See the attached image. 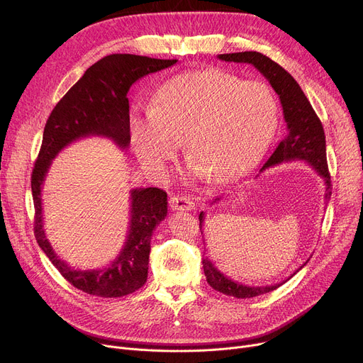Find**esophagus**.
<instances>
[{
    "instance_id": "1",
    "label": "esophagus",
    "mask_w": 363,
    "mask_h": 363,
    "mask_svg": "<svg viewBox=\"0 0 363 363\" xmlns=\"http://www.w3.org/2000/svg\"><path fill=\"white\" fill-rule=\"evenodd\" d=\"M169 207L175 211H191L195 210L196 204L186 195H172L169 200Z\"/></svg>"
}]
</instances>
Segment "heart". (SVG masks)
<instances>
[{
    "mask_svg": "<svg viewBox=\"0 0 363 363\" xmlns=\"http://www.w3.org/2000/svg\"><path fill=\"white\" fill-rule=\"evenodd\" d=\"M279 118L274 89L220 69L178 75L156 95L155 107L131 117V140L143 167L160 175L185 140L191 174L232 179L267 150Z\"/></svg>",
    "mask_w": 363,
    "mask_h": 363,
    "instance_id": "1",
    "label": "heart"
}]
</instances>
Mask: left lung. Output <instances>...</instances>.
<instances>
[{"instance_id":"1","label":"left lung","mask_w":363,"mask_h":363,"mask_svg":"<svg viewBox=\"0 0 363 363\" xmlns=\"http://www.w3.org/2000/svg\"><path fill=\"white\" fill-rule=\"evenodd\" d=\"M220 60L230 62V63H249L255 67L263 77H265L274 91L278 94L279 101L284 111V120L286 123V135L281 140V143L275 147V150L269 155V157L262 164L259 169V174L268 168L277 167V164L301 160L308 163L310 167L317 172L318 177L323 178L325 185L324 200L325 206L330 201L332 196V182H330V174H328L327 168V159H325V136L324 130L321 125L320 118L317 117L315 111L313 110L308 98L303 92L301 86L296 82L282 67L269 59L268 56L262 55L259 52H238V53H224L217 56ZM256 174L255 178L259 177ZM220 199L217 196L213 200L211 204L217 203ZM206 214L204 211L200 213V230L203 235V224H204ZM310 259H307L308 262ZM306 262V263H307ZM301 265L291 277H288L285 281L274 285H245L238 281L230 279L223 272H220L211 259L206 255L203 256V268L207 278V282L210 286H213L216 291L228 295L236 296V298H252V296H257L262 294L271 292L285 284L288 279H291L296 272L306 267Z\"/></svg>"}]
</instances>
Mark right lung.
Listing matches in <instances>:
<instances>
[{"label":"right lung","mask_w":363,"mask_h":363,"mask_svg":"<svg viewBox=\"0 0 363 363\" xmlns=\"http://www.w3.org/2000/svg\"><path fill=\"white\" fill-rule=\"evenodd\" d=\"M177 59L114 53L92 67L67 92L50 113L43 142L31 175L35 203V236L53 267L75 288L104 298H117L142 288L147 281L150 239L168 214V195L160 188L130 191V221L123 249L103 269L81 271L59 259L43 228L42 188L57 153L71 143L91 136L107 138L121 150L130 145V86L143 77L175 65Z\"/></svg>","instance_id":"right-lung-1"}]
</instances>
